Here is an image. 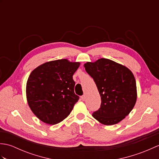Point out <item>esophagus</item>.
<instances>
[{
  "label": "esophagus",
  "mask_w": 159,
  "mask_h": 159,
  "mask_svg": "<svg viewBox=\"0 0 159 159\" xmlns=\"http://www.w3.org/2000/svg\"><path fill=\"white\" fill-rule=\"evenodd\" d=\"M80 98H81V100H83V101H84V100H85V95H83V96H82L81 97H80Z\"/></svg>",
  "instance_id": "obj_1"
}]
</instances>
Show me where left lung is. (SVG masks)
I'll return each instance as SVG.
<instances>
[{
	"label": "left lung",
	"mask_w": 159,
	"mask_h": 159,
	"mask_svg": "<svg viewBox=\"0 0 159 159\" xmlns=\"http://www.w3.org/2000/svg\"><path fill=\"white\" fill-rule=\"evenodd\" d=\"M84 67L96 83L102 100L100 108L92 116L106 126L119 123L130 113L137 101L133 72L126 66L104 58L87 62Z\"/></svg>",
	"instance_id": "8db88e82"
}]
</instances>
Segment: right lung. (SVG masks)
<instances>
[{"instance_id": "1", "label": "right lung", "mask_w": 159, "mask_h": 159, "mask_svg": "<svg viewBox=\"0 0 159 159\" xmlns=\"http://www.w3.org/2000/svg\"><path fill=\"white\" fill-rule=\"evenodd\" d=\"M79 62L66 59L46 62L30 74L26 95L30 109L39 120L55 125L69 116L79 97L74 93L73 75Z\"/></svg>"}]
</instances>
